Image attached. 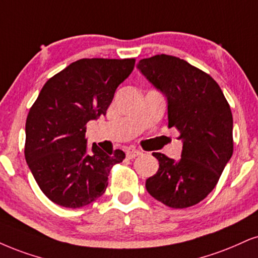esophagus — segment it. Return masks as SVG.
Returning a JSON list of instances; mask_svg holds the SVG:
<instances>
[{
  "label": "esophagus",
  "instance_id": "obj_1",
  "mask_svg": "<svg viewBox=\"0 0 258 258\" xmlns=\"http://www.w3.org/2000/svg\"><path fill=\"white\" fill-rule=\"evenodd\" d=\"M139 155H141V152L138 151V149H129V151H126V158L130 159V160L139 157Z\"/></svg>",
  "mask_w": 258,
  "mask_h": 258
}]
</instances>
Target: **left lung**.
Segmentation results:
<instances>
[{
    "mask_svg": "<svg viewBox=\"0 0 258 258\" xmlns=\"http://www.w3.org/2000/svg\"><path fill=\"white\" fill-rule=\"evenodd\" d=\"M138 68L166 97L168 128H177L183 142L177 161L153 153L159 170L146 189L171 208L195 206L214 189L233 153L230 105L211 75L178 57L155 55Z\"/></svg>",
    "mask_w": 258,
    "mask_h": 258,
    "instance_id": "left-lung-1",
    "label": "left lung"
}]
</instances>
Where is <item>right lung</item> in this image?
I'll use <instances>...</instances> for the list:
<instances>
[{
	"label": "right lung",
	"mask_w": 258,
	"mask_h": 258,
	"mask_svg": "<svg viewBox=\"0 0 258 258\" xmlns=\"http://www.w3.org/2000/svg\"><path fill=\"white\" fill-rule=\"evenodd\" d=\"M135 58H82L43 86L26 119L25 158L40 190L53 203L80 208L106 190L123 151L105 153L87 145L86 124L106 113Z\"/></svg>",
	"instance_id": "right-lung-1"
}]
</instances>
